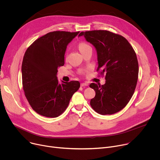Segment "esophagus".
Returning a JSON list of instances; mask_svg holds the SVG:
<instances>
[{
    "label": "esophagus",
    "instance_id": "esophagus-1",
    "mask_svg": "<svg viewBox=\"0 0 160 160\" xmlns=\"http://www.w3.org/2000/svg\"><path fill=\"white\" fill-rule=\"evenodd\" d=\"M88 84L87 83H81L80 86L81 87H85V86H88Z\"/></svg>",
    "mask_w": 160,
    "mask_h": 160
}]
</instances>
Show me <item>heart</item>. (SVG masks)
I'll return each mask as SVG.
<instances>
[{
  "instance_id": "1",
  "label": "heart",
  "mask_w": 160,
  "mask_h": 160,
  "mask_svg": "<svg viewBox=\"0 0 160 160\" xmlns=\"http://www.w3.org/2000/svg\"><path fill=\"white\" fill-rule=\"evenodd\" d=\"M78 48H79L80 52H82L88 48H90V46L85 42H81L78 45Z\"/></svg>"
}]
</instances>
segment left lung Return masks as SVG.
<instances>
[{
    "instance_id": "8db88e82",
    "label": "left lung",
    "mask_w": 160,
    "mask_h": 160,
    "mask_svg": "<svg viewBox=\"0 0 160 160\" xmlns=\"http://www.w3.org/2000/svg\"><path fill=\"white\" fill-rule=\"evenodd\" d=\"M95 48L98 56V70L105 75L104 85L92 83L96 92L90 106L102 115H112L124 108L132 98L137 85L139 64L136 54L123 37L106 30L82 32Z\"/></svg>"
}]
</instances>
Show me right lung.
Returning <instances> with one entry per match:
<instances>
[{
    "label": "right lung",
    "instance_id": "right-lung-1",
    "mask_svg": "<svg viewBox=\"0 0 160 160\" xmlns=\"http://www.w3.org/2000/svg\"><path fill=\"white\" fill-rule=\"evenodd\" d=\"M56 31L36 40L27 49L21 66L25 96L39 115L56 118L68 107L80 86L78 81L60 83L57 73L64 64L68 45L79 33Z\"/></svg>",
    "mask_w": 160,
    "mask_h": 160
}]
</instances>
